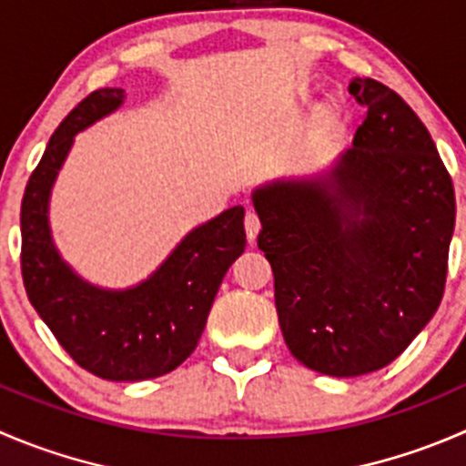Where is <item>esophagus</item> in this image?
Wrapping results in <instances>:
<instances>
[{
	"label": "esophagus",
	"instance_id": "obj_1",
	"mask_svg": "<svg viewBox=\"0 0 466 466\" xmlns=\"http://www.w3.org/2000/svg\"><path fill=\"white\" fill-rule=\"evenodd\" d=\"M243 225H246V237H248V241L255 243V241H257V234H259V229H261L259 216H257L255 211H248L246 220H243Z\"/></svg>",
	"mask_w": 466,
	"mask_h": 466
}]
</instances>
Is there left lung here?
I'll use <instances>...</instances> for the list:
<instances>
[{
	"label": "left lung",
	"instance_id": "8db88e82",
	"mask_svg": "<svg viewBox=\"0 0 466 466\" xmlns=\"http://www.w3.org/2000/svg\"><path fill=\"white\" fill-rule=\"evenodd\" d=\"M348 90L367 116L337 166L252 191L284 341L334 378L387 367L426 328L455 228L453 182L417 113L376 79Z\"/></svg>",
	"mask_w": 466,
	"mask_h": 466
}]
</instances>
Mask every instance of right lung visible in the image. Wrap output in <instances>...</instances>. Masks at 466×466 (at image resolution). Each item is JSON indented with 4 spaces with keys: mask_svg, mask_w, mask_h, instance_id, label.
<instances>
[{
    "mask_svg": "<svg viewBox=\"0 0 466 466\" xmlns=\"http://www.w3.org/2000/svg\"><path fill=\"white\" fill-rule=\"evenodd\" d=\"M123 102V88L93 90L52 134L22 198L20 261L26 296L66 353L104 380L137 382L170 373L196 350L246 229L243 207H232L191 229L150 278L118 291L86 282L61 259L49 193L76 134Z\"/></svg>",
    "mask_w": 466,
    "mask_h": 466,
    "instance_id": "1",
    "label": "right lung"
}]
</instances>
